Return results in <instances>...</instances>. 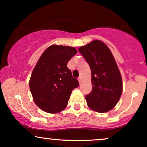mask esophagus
Masks as SVG:
<instances>
[{
  "label": "esophagus",
  "mask_w": 147,
  "mask_h": 147,
  "mask_svg": "<svg viewBox=\"0 0 147 147\" xmlns=\"http://www.w3.org/2000/svg\"><path fill=\"white\" fill-rule=\"evenodd\" d=\"M78 82H79V83L80 84V82H81V78L80 77H79L78 78Z\"/></svg>",
  "instance_id": "1"
}]
</instances>
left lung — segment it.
Returning a JSON list of instances; mask_svg holds the SVG:
<instances>
[{
	"label": "left lung",
	"mask_w": 147,
	"mask_h": 147,
	"mask_svg": "<svg viewBox=\"0 0 147 147\" xmlns=\"http://www.w3.org/2000/svg\"><path fill=\"white\" fill-rule=\"evenodd\" d=\"M78 51L91 71L92 90L85 96L88 107L98 113L110 111L122 93V76L113 54L100 40H93Z\"/></svg>",
	"instance_id": "obj_1"
}]
</instances>
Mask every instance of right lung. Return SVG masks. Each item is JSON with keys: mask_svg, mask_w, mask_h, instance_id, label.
<instances>
[{"mask_svg": "<svg viewBox=\"0 0 147 147\" xmlns=\"http://www.w3.org/2000/svg\"><path fill=\"white\" fill-rule=\"evenodd\" d=\"M77 53L76 48L53 45L47 49L33 70L29 88L34 102L47 113L65 109L74 89L79 82L67 63Z\"/></svg>", "mask_w": 147, "mask_h": 147, "instance_id": "1", "label": "right lung"}]
</instances>
